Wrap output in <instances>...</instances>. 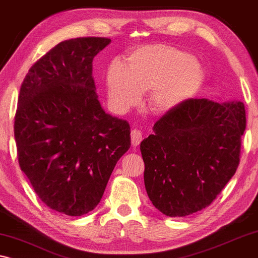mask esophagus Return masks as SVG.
<instances>
[{
  "instance_id": "1",
  "label": "esophagus",
  "mask_w": 258,
  "mask_h": 258,
  "mask_svg": "<svg viewBox=\"0 0 258 258\" xmlns=\"http://www.w3.org/2000/svg\"><path fill=\"white\" fill-rule=\"evenodd\" d=\"M130 139H132V144H133V146L134 147H137L141 143V141H142V139H143L142 133H141L139 129H134V130H132V134H130Z\"/></svg>"
}]
</instances>
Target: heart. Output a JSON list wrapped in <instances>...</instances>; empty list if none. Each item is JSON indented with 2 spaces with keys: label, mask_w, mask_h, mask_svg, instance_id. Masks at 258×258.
Masks as SVG:
<instances>
[{
  "label": "heart",
  "mask_w": 258,
  "mask_h": 258,
  "mask_svg": "<svg viewBox=\"0 0 258 258\" xmlns=\"http://www.w3.org/2000/svg\"><path fill=\"white\" fill-rule=\"evenodd\" d=\"M204 72L188 52L165 44L144 45L132 52L124 67L112 63L107 73L108 98L118 112L128 111L150 90L155 114H168L199 90Z\"/></svg>",
  "instance_id": "heart-1"
}]
</instances>
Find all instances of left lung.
I'll list each match as a JSON object with an SVG mask.
<instances>
[{
  "label": "left lung",
  "mask_w": 258,
  "mask_h": 258,
  "mask_svg": "<svg viewBox=\"0 0 258 258\" xmlns=\"http://www.w3.org/2000/svg\"><path fill=\"white\" fill-rule=\"evenodd\" d=\"M245 123L241 101L189 98L162 116L141 142L144 185L155 208L183 217L210 206L238 167Z\"/></svg>",
  "instance_id": "obj_1"
}]
</instances>
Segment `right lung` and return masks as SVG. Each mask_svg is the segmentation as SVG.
Masks as SVG:
<instances>
[{
	"mask_svg": "<svg viewBox=\"0 0 258 258\" xmlns=\"http://www.w3.org/2000/svg\"><path fill=\"white\" fill-rule=\"evenodd\" d=\"M110 42H61L20 89L14 134L21 170L45 206L68 216L96 208L132 144L129 123L103 110L93 79V59Z\"/></svg>",
	"mask_w": 258,
	"mask_h": 258,
	"instance_id": "obj_1",
	"label": "right lung"
}]
</instances>
